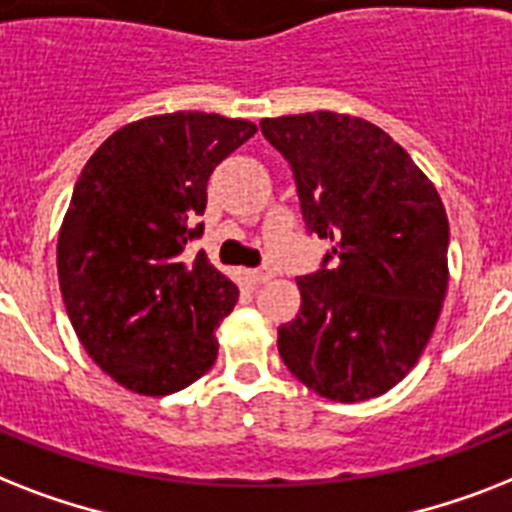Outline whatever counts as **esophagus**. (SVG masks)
<instances>
[{"label":"esophagus","mask_w":512,"mask_h":512,"mask_svg":"<svg viewBox=\"0 0 512 512\" xmlns=\"http://www.w3.org/2000/svg\"><path fill=\"white\" fill-rule=\"evenodd\" d=\"M247 278L252 281V284H265V281H270V278H273V270L270 268L247 270Z\"/></svg>","instance_id":"obj_1"}]
</instances>
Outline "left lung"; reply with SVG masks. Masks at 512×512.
Returning a JSON list of instances; mask_svg holds the SVG:
<instances>
[{
  "label": "left lung",
  "instance_id": "left-lung-1",
  "mask_svg": "<svg viewBox=\"0 0 512 512\" xmlns=\"http://www.w3.org/2000/svg\"><path fill=\"white\" fill-rule=\"evenodd\" d=\"M260 131L292 165L307 228L334 244L297 278L302 307L278 328L281 360L326 400L389 392L426 350L447 294L439 191L363 118L305 112L263 118Z\"/></svg>",
  "mask_w": 512,
  "mask_h": 512
}]
</instances>
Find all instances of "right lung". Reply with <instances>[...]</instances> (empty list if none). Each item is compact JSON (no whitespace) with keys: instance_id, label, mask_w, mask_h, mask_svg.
<instances>
[{"instance_id":"right-lung-1","label":"right lung","mask_w":512,"mask_h":512,"mask_svg":"<svg viewBox=\"0 0 512 512\" xmlns=\"http://www.w3.org/2000/svg\"><path fill=\"white\" fill-rule=\"evenodd\" d=\"M255 131L215 112L152 115L83 165L57 239L62 302L83 350L131 392L173 394L213 368L239 289L184 249L202 234L210 173Z\"/></svg>"}]
</instances>
